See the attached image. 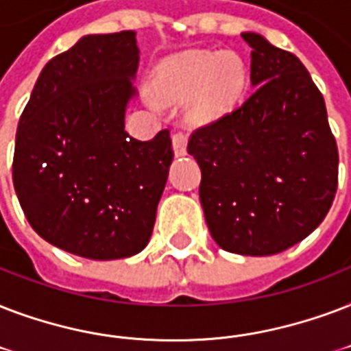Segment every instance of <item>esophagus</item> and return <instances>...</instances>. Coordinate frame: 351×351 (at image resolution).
<instances>
[{
	"instance_id": "1",
	"label": "esophagus",
	"mask_w": 351,
	"mask_h": 351,
	"mask_svg": "<svg viewBox=\"0 0 351 351\" xmlns=\"http://www.w3.org/2000/svg\"><path fill=\"white\" fill-rule=\"evenodd\" d=\"M186 145H189V137L184 133L178 132L172 135V146H173V154L178 157L184 156L186 154Z\"/></svg>"
}]
</instances>
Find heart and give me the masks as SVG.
<instances>
[{"instance_id": "heart-1", "label": "heart", "mask_w": 351, "mask_h": 351, "mask_svg": "<svg viewBox=\"0 0 351 351\" xmlns=\"http://www.w3.org/2000/svg\"><path fill=\"white\" fill-rule=\"evenodd\" d=\"M247 80V65L236 53L190 51L162 62L156 91L170 104L186 100V121L192 126H206L240 104Z\"/></svg>"}]
</instances>
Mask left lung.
Returning a JSON list of instances; mask_svg holds the SVG:
<instances>
[{"label":"left lung","mask_w":351,"mask_h":351,"mask_svg":"<svg viewBox=\"0 0 351 351\" xmlns=\"http://www.w3.org/2000/svg\"><path fill=\"white\" fill-rule=\"evenodd\" d=\"M254 91L229 115L197 128L189 154L201 168L199 201L221 249L269 256L302 241L330 210L339 152L322 93L293 53L256 32Z\"/></svg>","instance_id":"1"}]
</instances>
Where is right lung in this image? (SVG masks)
Returning a JSON list of instances; mask_svg holds the SVG:
<instances>
[{
  "instance_id": "obj_1",
  "label": "right lung",
  "mask_w": 351,
  "mask_h": 351,
  "mask_svg": "<svg viewBox=\"0 0 351 351\" xmlns=\"http://www.w3.org/2000/svg\"><path fill=\"white\" fill-rule=\"evenodd\" d=\"M138 67L135 31L88 34L49 60L16 132L12 181L43 240L91 260L148 245L172 165L162 130L137 141L124 130Z\"/></svg>"
}]
</instances>
